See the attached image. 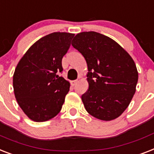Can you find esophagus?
Segmentation results:
<instances>
[{"label": "esophagus", "mask_w": 154, "mask_h": 154, "mask_svg": "<svg viewBox=\"0 0 154 154\" xmlns=\"http://www.w3.org/2000/svg\"><path fill=\"white\" fill-rule=\"evenodd\" d=\"M77 82H78V81H77V80H74V81H71V85H72L73 86H74V85H77Z\"/></svg>", "instance_id": "1"}]
</instances>
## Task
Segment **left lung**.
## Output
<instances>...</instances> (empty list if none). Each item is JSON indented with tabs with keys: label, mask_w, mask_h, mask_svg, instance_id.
<instances>
[{
	"label": "left lung",
	"mask_w": 154,
	"mask_h": 154,
	"mask_svg": "<svg viewBox=\"0 0 154 154\" xmlns=\"http://www.w3.org/2000/svg\"><path fill=\"white\" fill-rule=\"evenodd\" d=\"M72 46L88 66V88L81 96L86 111L100 120L116 119L135 93L138 73L133 58L112 38L96 32L78 33Z\"/></svg>",
	"instance_id": "obj_1"
}]
</instances>
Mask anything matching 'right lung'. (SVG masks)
Masks as SVG:
<instances>
[{"instance_id":"1","label":"right lung","mask_w":154,"mask_h":154,"mask_svg":"<svg viewBox=\"0 0 154 154\" xmlns=\"http://www.w3.org/2000/svg\"><path fill=\"white\" fill-rule=\"evenodd\" d=\"M74 34L53 32L36 41L21 57L13 74L19 106L35 122H45L59 113L70 84L57 73Z\"/></svg>"}]
</instances>
